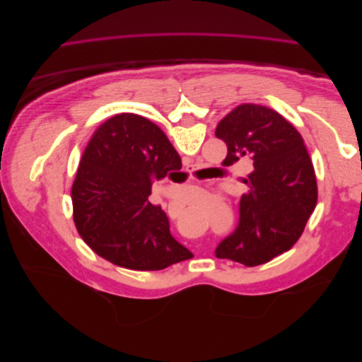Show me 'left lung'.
Returning a JSON list of instances; mask_svg holds the SVG:
<instances>
[{
	"label": "left lung",
	"instance_id": "obj_1",
	"mask_svg": "<svg viewBox=\"0 0 362 362\" xmlns=\"http://www.w3.org/2000/svg\"><path fill=\"white\" fill-rule=\"evenodd\" d=\"M216 137L228 146L223 164L250 158L254 170L245 180L235 231L214 254L247 267L264 264L298 242L317 204L310 154L286 117L257 104L234 108L218 122Z\"/></svg>",
	"mask_w": 362,
	"mask_h": 362
}]
</instances>
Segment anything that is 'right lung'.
Instances as JSON below:
<instances>
[{
  "mask_svg": "<svg viewBox=\"0 0 362 362\" xmlns=\"http://www.w3.org/2000/svg\"><path fill=\"white\" fill-rule=\"evenodd\" d=\"M181 169L166 134L124 113L95 131L72 185L74 222L98 255L131 270H163L192 252L170 234L169 218L148 201L152 182Z\"/></svg>",
  "mask_w": 362,
  "mask_h": 362,
  "instance_id": "right-lung-1",
  "label": "right lung"
}]
</instances>
